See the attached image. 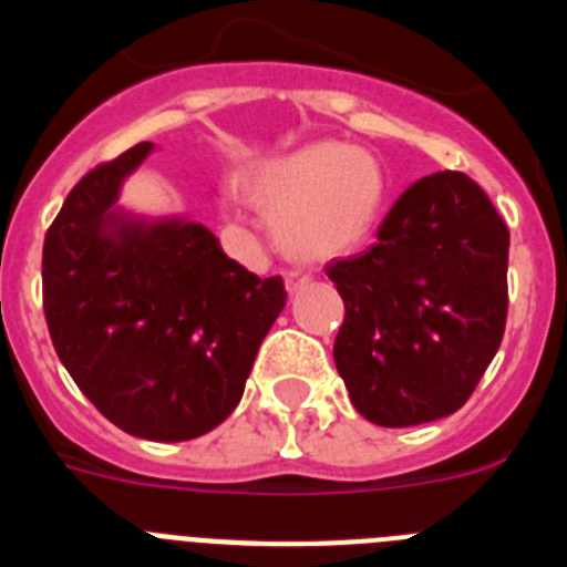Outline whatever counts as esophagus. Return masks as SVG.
<instances>
[{
    "label": "esophagus",
    "mask_w": 567,
    "mask_h": 567,
    "mask_svg": "<svg viewBox=\"0 0 567 567\" xmlns=\"http://www.w3.org/2000/svg\"><path fill=\"white\" fill-rule=\"evenodd\" d=\"M284 280H287V292L295 295V292H300V289L307 287L312 278H309V272H300V269H289V272L284 275Z\"/></svg>",
    "instance_id": "34e87169"
}]
</instances>
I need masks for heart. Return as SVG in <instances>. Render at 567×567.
<instances>
[{
	"label": "heart",
	"instance_id": "1",
	"mask_svg": "<svg viewBox=\"0 0 567 567\" xmlns=\"http://www.w3.org/2000/svg\"><path fill=\"white\" fill-rule=\"evenodd\" d=\"M240 189L272 221L275 244L289 258L329 260L372 235L385 175L365 150L312 142L249 169Z\"/></svg>",
	"mask_w": 567,
	"mask_h": 567
}]
</instances>
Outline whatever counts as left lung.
<instances>
[{
    "label": "left lung",
    "instance_id": "left-lung-1",
    "mask_svg": "<svg viewBox=\"0 0 567 567\" xmlns=\"http://www.w3.org/2000/svg\"><path fill=\"white\" fill-rule=\"evenodd\" d=\"M508 240L488 195L443 169L400 195L374 247L329 264L334 365L369 423H432L471 398L505 332Z\"/></svg>",
    "mask_w": 567,
    "mask_h": 567
}]
</instances>
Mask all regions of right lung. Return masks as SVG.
<instances>
[{
    "label": "right lung",
    "instance_id": "right-lung-1",
    "mask_svg": "<svg viewBox=\"0 0 567 567\" xmlns=\"http://www.w3.org/2000/svg\"><path fill=\"white\" fill-rule=\"evenodd\" d=\"M153 150L135 144L70 189L44 235V318L59 360L110 423L178 443L233 414L287 289L227 258L187 215L118 204Z\"/></svg>",
    "mask_w": 567,
    "mask_h": 567
}]
</instances>
